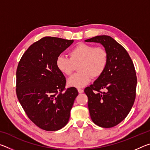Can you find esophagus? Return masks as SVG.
Instances as JSON below:
<instances>
[{
    "label": "esophagus",
    "mask_w": 150,
    "mask_h": 150,
    "mask_svg": "<svg viewBox=\"0 0 150 150\" xmlns=\"http://www.w3.org/2000/svg\"><path fill=\"white\" fill-rule=\"evenodd\" d=\"M83 89H81V88H78V92H79V93H83Z\"/></svg>",
    "instance_id": "34e87169"
}]
</instances>
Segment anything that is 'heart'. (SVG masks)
<instances>
[{"mask_svg": "<svg viewBox=\"0 0 150 150\" xmlns=\"http://www.w3.org/2000/svg\"><path fill=\"white\" fill-rule=\"evenodd\" d=\"M69 58L59 55L56 66L63 75H70L78 65L79 72L67 80L68 86L81 88L87 85L92 77L98 78L103 75L108 62V54L103 46L79 43L69 52Z\"/></svg>", "mask_w": 150, "mask_h": 150, "instance_id": "heart-1", "label": "heart"}]
</instances>
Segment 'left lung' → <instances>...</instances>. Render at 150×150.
<instances>
[{"instance_id": "left-lung-1", "label": "left lung", "mask_w": 150, "mask_h": 150, "mask_svg": "<svg viewBox=\"0 0 150 150\" xmlns=\"http://www.w3.org/2000/svg\"><path fill=\"white\" fill-rule=\"evenodd\" d=\"M85 42L99 43L108 52L105 71L84 91L88 96L91 120L98 126L112 128L126 117L134 105L137 85L135 68L127 51L112 37L97 35Z\"/></svg>"}]
</instances>
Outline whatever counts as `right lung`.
Returning <instances> with one entry per match:
<instances>
[{"label": "right lung", "instance_id": "right-lung-1", "mask_svg": "<svg viewBox=\"0 0 150 150\" xmlns=\"http://www.w3.org/2000/svg\"><path fill=\"white\" fill-rule=\"evenodd\" d=\"M55 37H44L28 47L16 70V95L30 120L46 131H56L67 124L78 95L75 87L66 89V79L56 59L73 44Z\"/></svg>", "mask_w": 150, "mask_h": 150}]
</instances>
